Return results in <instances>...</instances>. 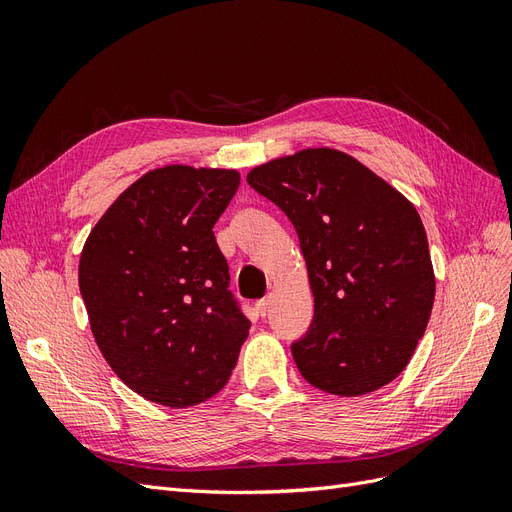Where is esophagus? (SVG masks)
<instances>
[{"instance_id":"obj_1","label":"esophagus","mask_w":512,"mask_h":512,"mask_svg":"<svg viewBox=\"0 0 512 512\" xmlns=\"http://www.w3.org/2000/svg\"><path fill=\"white\" fill-rule=\"evenodd\" d=\"M269 307H271V297H265V299H260L258 303H256V309H258V314L265 318L267 314H269Z\"/></svg>"}]
</instances>
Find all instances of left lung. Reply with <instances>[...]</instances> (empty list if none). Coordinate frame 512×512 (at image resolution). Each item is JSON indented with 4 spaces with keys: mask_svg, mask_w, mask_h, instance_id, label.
<instances>
[{
    "mask_svg": "<svg viewBox=\"0 0 512 512\" xmlns=\"http://www.w3.org/2000/svg\"><path fill=\"white\" fill-rule=\"evenodd\" d=\"M247 183L299 235L314 320L292 344L316 389L359 397L393 382L425 335L436 275L421 215L344 151L303 149L260 164Z\"/></svg>",
    "mask_w": 512,
    "mask_h": 512,
    "instance_id": "obj_1",
    "label": "left lung"
}]
</instances>
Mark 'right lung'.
<instances>
[{
  "label": "right lung",
  "instance_id": "obj_1",
  "mask_svg": "<svg viewBox=\"0 0 512 512\" xmlns=\"http://www.w3.org/2000/svg\"><path fill=\"white\" fill-rule=\"evenodd\" d=\"M239 181L228 168L149 170L83 245L91 333L121 382L153 404L190 408L222 391L250 333L213 235Z\"/></svg>",
  "mask_w": 512,
  "mask_h": 512
}]
</instances>
